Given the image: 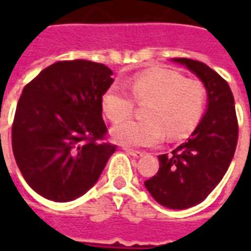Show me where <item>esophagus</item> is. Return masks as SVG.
<instances>
[{"mask_svg": "<svg viewBox=\"0 0 251 251\" xmlns=\"http://www.w3.org/2000/svg\"><path fill=\"white\" fill-rule=\"evenodd\" d=\"M124 151H125L126 153H129V154L133 156V157H137V158L142 157V156L145 154V152H142V151H134V149H129V148H124Z\"/></svg>", "mask_w": 251, "mask_h": 251, "instance_id": "obj_1", "label": "esophagus"}]
</instances>
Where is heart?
Returning <instances> with one entry per match:
<instances>
[{
    "instance_id": "b5f03b06",
    "label": "heart",
    "mask_w": 251,
    "mask_h": 251,
    "mask_svg": "<svg viewBox=\"0 0 251 251\" xmlns=\"http://www.w3.org/2000/svg\"><path fill=\"white\" fill-rule=\"evenodd\" d=\"M131 95L114 84L102 97V109L111 122L130 117L138 103H149L144 109L147 120H130L118 124L111 136L126 147H151L164 138H180L192 131L204 113V86L195 79L167 68L137 74L129 84Z\"/></svg>"
}]
</instances>
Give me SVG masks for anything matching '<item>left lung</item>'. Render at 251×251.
<instances>
[{
	"mask_svg": "<svg viewBox=\"0 0 251 251\" xmlns=\"http://www.w3.org/2000/svg\"><path fill=\"white\" fill-rule=\"evenodd\" d=\"M194 72L207 90V110L188 141L171 154H160V168L145 187L154 200L172 210L199 204L219 184L238 142V120L231 88L204 63L176 57Z\"/></svg>",
	"mask_w": 251,
	"mask_h": 251,
	"instance_id": "1",
	"label": "left lung"
}]
</instances>
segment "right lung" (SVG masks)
I'll return each mask as SVG.
<instances>
[{"instance_id": "1", "label": "right lung", "mask_w": 251, "mask_h": 251, "mask_svg": "<svg viewBox=\"0 0 251 251\" xmlns=\"http://www.w3.org/2000/svg\"><path fill=\"white\" fill-rule=\"evenodd\" d=\"M102 63L64 60L30 80L19 99L12 148L25 181L53 201L91 188L117 147L103 141L102 97L114 79Z\"/></svg>"}]
</instances>
